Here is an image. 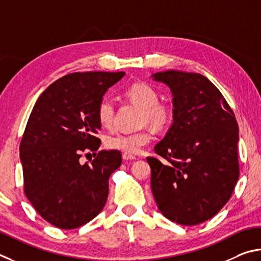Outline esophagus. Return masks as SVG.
I'll list each match as a JSON object with an SVG mask.
<instances>
[{"instance_id":"esophagus-1","label":"esophagus","mask_w":261,"mask_h":261,"mask_svg":"<svg viewBox=\"0 0 261 261\" xmlns=\"http://www.w3.org/2000/svg\"><path fill=\"white\" fill-rule=\"evenodd\" d=\"M122 159H123V161H134V159H136V157L133 156V154L123 153L122 154Z\"/></svg>"}]
</instances>
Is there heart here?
Wrapping results in <instances>:
<instances>
[{
  "instance_id": "1",
  "label": "heart",
  "mask_w": 261,
  "mask_h": 261,
  "mask_svg": "<svg viewBox=\"0 0 261 261\" xmlns=\"http://www.w3.org/2000/svg\"><path fill=\"white\" fill-rule=\"evenodd\" d=\"M126 96L134 104L142 108L141 122L150 123L153 127L162 128L166 126L172 119V108L166 103L158 102V91L147 82H135L126 89ZM97 120L105 128L112 126L114 119V104L111 99L103 98L97 105ZM153 140L149 129L132 134H116L107 139V147L118 150L123 153L135 154L142 151L145 145Z\"/></svg>"
}]
</instances>
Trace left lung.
Here are the masks:
<instances>
[{
    "label": "left lung",
    "instance_id": "obj_1",
    "mask_svg": "<svg viewBox=\"0 0 261 261\" xmlns=\"http://www.w3.org/2000/svg\"><path fill=\"white\" fill-rule=\"evenodd\" d=\"M152 77L173 95V123L154 147L168 163L147 158L153 197L168 220L198 225L216 216L235 189L239 125L220 90L199 73L171 70Z\"/></svg>",
    "mask_w": 261,
    "mask_h": 261
}]
</instances>
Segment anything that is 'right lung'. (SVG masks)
Listing matches in <instances>:
<instances>
[{"mask_svg": "<svg viewBox=\"0 0 261 261\" xmlns=\"http://www.w3.org/2000/svg\"><path fill=\"white\" fill-rule=\"evenodd\" d=\"M125 72H76L50 85L36 100L19 151L24 191L45 221L75 229L107 203L110 175L121 165L118 150H102L90 164L79 159L97 151V105ZM96 154V153H95Z\"/></svg>", "mask_w": 261, "mask_h": 261, "instance_id": "right-lung-1", "label": "right lung"}]
</instances>
